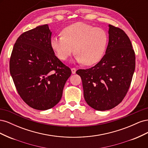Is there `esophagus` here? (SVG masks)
I'll list each match as a JSON object with an SVG mask.
<instances>
[{
  "instance_id": "34e87169",
  "label": "esophagus",
  "mask_w": 148,
  "mask_h": 148,
  "mask_svg": "<svg viewBox=\"0 0 148 148\" xmlns=\"http://www.w3.org/2000/svg\"><path fill=\"white\" fill-rule=\"evenodd\" d=\"M71 73H72L73 74H75L76 73V71H77V70H76L75 68H71Z\"/></svg>"
}]
</instances>
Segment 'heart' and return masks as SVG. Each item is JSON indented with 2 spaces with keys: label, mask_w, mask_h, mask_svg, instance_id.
<instances>
[{
  "label": "heart",
  "mask_w": 148,
  "mask_h": 148,
  "mask_svg": "<svg viewBox=\"0 0 148 148\" xmlns=\"http://www.w3.org/2000/svg\"><path fill=\"white\" fill-rule=\"evenodd\" d=\"M62 34L61 36L52 37L50 41L52 49L60 60H66L75 51L77 62L92 65L104 56L108 41L104 29L78 22L66 27Z\"/></svg>",
  "instance_id": "heart-1"
}]
</instances>
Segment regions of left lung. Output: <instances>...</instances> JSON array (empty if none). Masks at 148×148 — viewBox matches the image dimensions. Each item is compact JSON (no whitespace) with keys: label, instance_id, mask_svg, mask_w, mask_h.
<instances>
[{"label":"left lung","instance_id":"1","mask_svg":"<svg viewBox=\"0 0 148 148\" xmlns=\"http://www.w3.org/2000/svg\"><path fill=\"white\" fill-rule=\"evenodd\" d=\"M106 54L95 66L77 71L81 77L84 97L92 109L110 110L122 101L135 69V54L127 34L109 25Z\"/></svg>","mask_w":148,"mask_h":148}]
</instances>
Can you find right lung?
<instances>
[{
    "label": "right lung",
    "mask_w": 148,
    "mask_h": 148,
    "mask_svg": "<svg viewBox=\"0 0 148 148\" xmlns=\"http://www.w3.org/2000/svg\"><path fill=\"white\" fill-rule=\"evenodd\" d=\"M48 25L21 34L13 48L10 72L21 99L33 109L45 110L60 101L70 68L55 56Z\"/></svg>",
    "instance_id": "1"
}]
</instances>
